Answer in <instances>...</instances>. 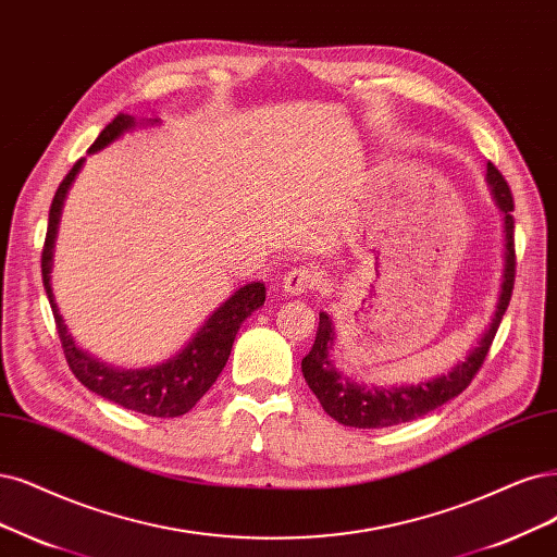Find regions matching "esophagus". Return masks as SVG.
Returning a JSON list of instances; mask_svg holds the SVG:
<instances>
[{
    "label": "esophagus",
    "instance_id": "1",
    "mask_svg": "<svg viewBox=\"0 0 557 557\" xmlns=\"http://www.w3.org/2000/svg\"><path fill=\"white\" fill-rule=\"evenodd\" d=\"M319 282H321V273L314 265H298L284 275L282 289L286 296H302L310 289H314V286H319Z\"/></svg>",
    "mask_w": 557,
    "mask_h": 557
}]
</instances>
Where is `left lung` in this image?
Masks as SVG:
<instances>
[{
    "label": "left lung",
    "mask_w": 557,
    "mask_h": 557,
    "mask_svg": "<svg viewBox=\"0 0 557 557\" xmlns=\"http://www.w3.org/2000/svg\"><path fill=\"white\" fill-rule=\"evenodd\" d=\"M486 183L491 188L493 201L503 213L505 222V268H503V284L500 296L496 302V312L491 317V323L482 333L478 346H472L466 360L455 364L447 374H441L436 379L410 383V385H367L356 383L354 379L344 376L337 372V367L331 360V348L335 342V327L333 319L325 312L319 314V331L312 351L302 358V376L310 385L317 399L321 401L323 410L333 420H337L344 426L356 429H383L401 422L418 420L431 410L447 404L449 399L459 397L472 376L478 374L482 367L488 346L496 337L498 325L503 321V314L511 300L513 289V268H517V255H513V199L507 181L496 170V164H486Z\"/></svg>",
    "instance_id": "8db88e82"
}]
</instances>
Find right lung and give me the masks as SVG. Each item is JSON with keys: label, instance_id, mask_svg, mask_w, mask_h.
Masks as SVG:
<instances>
[{"label": "right lung", "instance_id": "right-lung-1", "mask_svg": "<svg viewBox=\"0 0 557 557\" xmlns=\"http://www.w3.org/2000/svg\"><path fill=\"white\" fill-rule=\"evenodd\" d=\"M153 123H160V119H147V126H153ZM135 126V116L116 114L114 121L108 123L96 137V141L89 147V153H98L110 147L112 141H116L121 135L131 133ZM82 164H85V158H79L73 164V170L66 174V178L59 183L50 206L44 255H40V273H44V286L57 321L61 346H64L66 362L73 369L75 379L102 399L151 418L185 416L206 393H209V387L220 376L226 360H230L240 323L263 305L265 286L261 282H250L240 286V289H236L220 307H215L213 314L199 325V331L181 348V351H176L168 360H162L160 364L141 369H121L94 358L87 351H82L71 337L64 317L59 314L50 284L61 209H64L66 195L77 172L82 170Z\"/></svg>", "mask_w": 557, "mask_h": 557}]
</instances>
